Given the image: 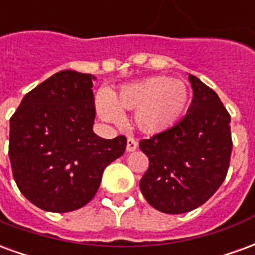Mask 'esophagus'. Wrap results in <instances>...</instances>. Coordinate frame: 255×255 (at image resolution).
<instances>
[{"mask_svg": "<svg viewBox=\"0 0 255 255\" xmlns=\"http://www.w3.org/2000/svg\"><path fill=\"white\" fill-rule=\"evenodd\" d=\"M138 149V142H136V139H133V138H129L127 139V151H135V150Z\"/></svg>", "mask_w": 255, "mask_h": 255, "instance_id": "1", "label": "esophagus"}]
</instances>
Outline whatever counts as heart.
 Instances as JSON below:
<instances>
[{"label":"heart","instance_id":"1","mask_svg":"<svg viewBox=\"0 0 255 255\" xmlns=\"http://www.w3.org/2000/svg\"><path fill=\"white\" fill-rule=\"evenodd\" d=\"M190 104L187 86L169 76H154L127 86L115 100L101 95V116L112 123L122 120V109L135 111V120L146 133L164 132L173 127L186 113Z\"/></svg>","mask_w":255,"mask_h":255}]
</instances>
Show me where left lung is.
<instances>
[{
  "label": "left lung",
  "instance_id": "left-lung-1",
  "mask_svg": "<svg viewBox=\"0 0 255 255\" xmlns=\"http://www.w3.org/2000/svg\"><path fill=\"white\" fill-rule=\"evenodd\" d=\"M194 98L176 126L139 147L149 157L140 191L157 210L180 214L208 201L224 182L232 153L231 116L219 95L190 75Z\"/></svg>",
  "mask_w": 255,
  "mask_h": 255
}]
</instances>
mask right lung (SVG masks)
I'll list each match as a JSON object with an SVG mask.
<instances>
[{
	"label": "right lung",
	"instance_id": "1",
	"mask_svg": "<svg viewBox=\"0 0 255 255\" xmlns=\"http://www.w3.org/2000/svg\"><path fill=\"white\" fill-rule=\"evenodd\" d=\"M90 73L61 71L24 95L10 117L9 160L20 192L42 210L65 213L98 191L127 138L95 135Z\"/></svg>",
	"mask_w": 255,
	"mask_h": 255
}]
</instances>
